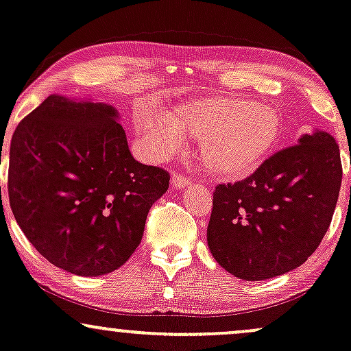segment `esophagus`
Listing matches in <instances>:
<instances>
[{
    "instance_id": "esophagus-1",
    "label": "esophagus",
    "mask_w": 351,
    "mask_h": 351,
    "mask_svg": "<svg viewBox=\"0 0 351 351\" xmlns=\"http://www.w3.org/2000/svg\"><path fill=\"white\" fill-rule=\"evenodd\" d=\"M192 184L191 177L180 174V172H172V179H171V186L177 189V191H182V189L189 187Z\"/></svg>"
}]
</instances>
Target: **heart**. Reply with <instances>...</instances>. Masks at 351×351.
<instances>
[{
    "label": "heart",
    "instance_id": "heart-1",
    "mask_svg": "<svg viewBox=\"0 0 351 351\" xmlns=\"http://www.w3.org/2000/svg\"><path fill=\"white\" fill-rule=\"evenodd\" d=\"M136 125L156 154L180 144V134L199 141L204 165L219 177L240 179L267 159L280 137V117L265 104L245 97H194L180 102L169 117L139 111Z\"/></svg>",
    "mask_w": 351,
    "mask_h": 351
}]
</instances>
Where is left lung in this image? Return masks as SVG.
<instances>
[{
	"label": "left lung",
	"instance_id": "8db88e82",
	"mask_svg": "<svg viewBox=\"0 0 351 351\" xmlns=\"http://www.w3.org/2000/svg\"><path fill=\"white\" fill-rule=\"evenodd\" d=\"M340 186L333 137L303 134L247 179L215 187L207 227L210 254L228 274L249 282L297 269L328 230Z\"/></svg>",
	"mask_w": 351,
	"mask_h": 351
}]
</instances>
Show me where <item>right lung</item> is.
Masks as SVG:
<instances>
[{
	"label": "right lung",
	"mask_w": 351,
	"mask_h": 351,
	"mask_svg": "<svg viewBox=\"0 0 351 351\" xmlns=\"http://www.w3.org/2000/svg\"><path fill=\"white\" fill-rule=\"evenodd\" d=\"M117 117L104 102L53 94L11 139L8 195L18 226L46 261L81 277L129 261L171 179L134 159Z\"/></svg>",
	"instance_id": "add662e5"
}]
</instances>
